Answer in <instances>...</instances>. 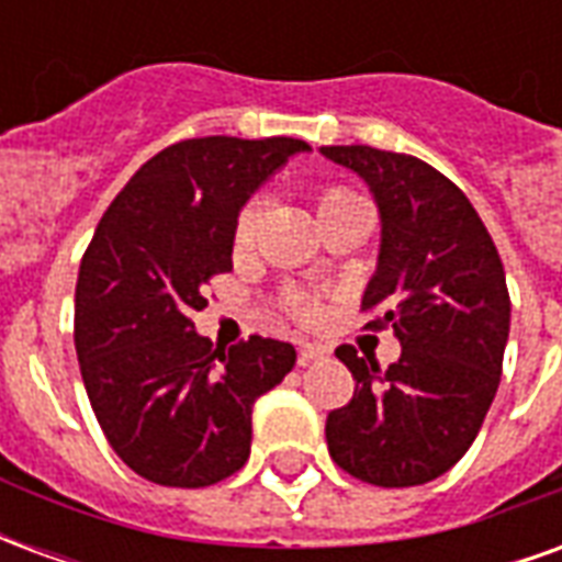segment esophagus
Here are the masks:
<instances>
[{"label":"esophagus","mask_w":562,"mask_h":562,"mask_svg":"<svg viewBox=\"0 0 562 562\" xmlns=\"http://www.w3.org/2000/svg\"><path fill=\"white\" fill-rule=\"evenodd\" d=\"M328 358V349L325 346H318V342H301V349H297V364H316V361H325Z\"/></svg>","instance_id":"esophagus-1"}]
</instances>
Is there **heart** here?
<instances>
[{"label":"heart","mask_w":562,"mask_h":562,"mask_svg":"<svg viewBox=\"0 0 562 562\" xmlns=\"http://www.w3.org/2000/svg\"><path fill=\"white\" fill-rule=\"evenodd\" d=\"M355 201H364V198L352 192L349 186H325L318 192V216H328L330 210H340L346 204H355ZM261 216H265V198L261 195L249 198L244 207L237 210L232 228L234 249H249V246L256 244L258 228H261ZM285 313L297 318V322H313L318 316V306L310 297H304V294H289L285 297Z\"/></svg>","instance_id":"obj_1"}]
</instances>
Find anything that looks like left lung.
<instances>
[{"label":"left lung","mask_w":562,"mask_h":562,"mask_svg":"<svg viewBox=\"0 0 562 562\" xmlns=\"http://www.w3.org/2000/svg\"><path fill=\"white\" fill-rule=\"evenodd\" d=\"M367 180L382 213V252L361 310L367 330H394L401 358L340 346L352 401L325 424L334 463L376 487L434 482L458 463L503 373L508 340L506 273L470 198L427 161L364 147H322Z\"/></svg>","instance_id":"left-lung-1"}]
</instances>
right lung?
<instances>
[{
  "label": "right lung",
  "instance_id": "add662e5",
  "mask_svg": "<svg viewBox=\"0 0 562 562\" xmlns=\"http://www.w3.org/2000/svg\"><path fill=\"white\" fill-rule=\"evenodd\" d=\"M297 138H189L144 161L104 210L75 289L80 376L108 442L147 482L207 487L249 458L252 406L297 361L252 334L225 349L192 316L232 270L237 210Z\"/></svg>",
  "mask_w": 562,
  "mask_h": 562
}]
</instances>
